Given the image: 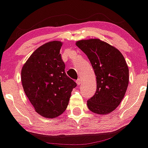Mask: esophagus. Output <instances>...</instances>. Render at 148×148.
Here are the masks:
<instances>
[{"instance_id":"esophagus-1","label":"esophagus","mask_w":148,"mask_h":148,"mask_svg":"<svg viewBox=\"0 0 148 148\" xmlns=\"http://www.w3.org/2000/svg\"><path fill=\"white\" fill-rule=\"evenodd\" d=\"M76 83H77V84H78V85H80V84H81V80L80 79V78H78V79L76 81Z\"/></svg>"}]
</instances>
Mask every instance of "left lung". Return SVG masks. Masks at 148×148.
Returning a JSON list of instances; mask_svg holds the SVG:
<instances>
[{
    "instance_id": "left-lung-1",
    "label": "left lung",
    "mask_w": 148,
    "mask_h": 148,
    "mask_svg": "<svg viewBox=\"0 0 148 148\" xmlns=\"http://www.w3.org/2000/svg\"><path fill=\"white\" fill-rule=\"evenodd\" d=\"M75 44L86 54L96 75L97 91L87 101L88 109L99 115L110 113L120 105L129 85V67L123 54L97 38Z\"/></svg>"
}]
</instances>
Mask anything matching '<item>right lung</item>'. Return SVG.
Wrapping results in <instances>:
<instances>
[{
  "label": "right lung",
  "instance_id": "right-lung-1",
  "mask_svg": "<svg viewBox=\"0 0 148 148\" xmlns=\"http://www.w3.org/2000/svg\"><path fill=\"white\" fill-rule=\"evenodd\" d=\"M62 42H48L38 48L21 71L24 91L37 113L54 119L65 111L71 92L77 86L64 72L60 54Z\"/></svg>",
  "mask_w": 148,
  "mask_h": 148
}]
</instances>
